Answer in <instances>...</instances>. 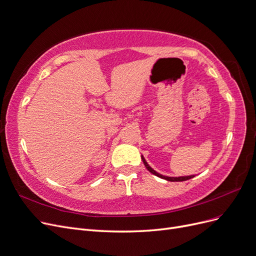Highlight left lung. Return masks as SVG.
I'll return each instance as SVG.
<instances>
[{
    "label": "left lung",
    "mask_w": 256,
    "mask_h": 256,
    "mask_svg": "<svg viewBox=\"0 0 256 256\" xmlns=\"http://www.w3.org/2000/svg\"><path fill=\"white\" fill-rule=\"evenodd\" d=\"M141 159H142V162H144V164L146 168H148V171H150V173L154 174V175H156V176H158V177H160V178L166 179V180H168V182H184V180H188V179H191V178L195 177L194 175H190V176H182V177H168V176H164V175H162V174L157 173V172L155 171V170H153L152 168H150V166H148V164L146 162V159H144V157L142 155H141Z\"/></svg>",
    "instance_id": "1"
}]
</instances>
